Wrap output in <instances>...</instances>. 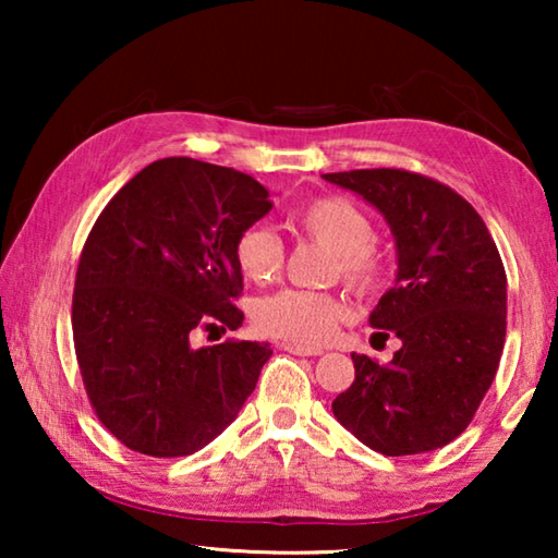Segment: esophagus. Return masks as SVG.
<instances>
[{"label":"esophagus","instance_id":"esophagus-1","mask_svg":"<svg viewBox=\"0 0 558 558\" xmlns=\"http://www.w3.org/2000/svg\"><path fill=\"white\" fill-rule=\"evenodd\" d=\"M282 349L290 354H298V356H319L325 352L323 347H305V344H295V342H286L282 344Z\"/></svg>","mask_w":558,"mask_h":558}]
</instances>
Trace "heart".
<instances>
[{"instance_id": "b5f03b06", "label": "heart", "mask_w": 558, "mask_h": 558, "mask_svg": "<svg viewBox=\"0 0 558 558\" xmlns=\"http://www.w3.org/2000/svg\"><path fill=\"white\" fill-rule=\"evenodd\" d=\"M295 223L337 253V270L349 286L362 292L381 286L384 263L372 248L376 239L374 226L352 202L323 196L302 206L295 214ZM233 258L245 280L268 286L280 276L282 245L266 226H251L235 239ZM344 313V302L329 292L280 290L258 302L256 325L266 335L290 339L295 344H319L335 332Z\"/></svg>"}]
</instances>
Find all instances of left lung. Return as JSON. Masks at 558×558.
Returning <instances> with one entry per match:
<instances>
[{
  "label": "left lung",
  "instance_id": "1",
  "mask_svg": "<svg viewBox=\"0 0 558 558\" xmlns=\"http://www.w3.org/2000/svg\"><path fill=\"white\" fill-rule=\"evenodd\" d=\"M372 204L396 243V282L369 325L401 339L389 364L352 354L354 381L335 418L384 456L448 446L497 374L507 332V276L480 214L450 186L405 169L323 174Z\"/></svg>",
  "mask_w": 558,
  "mask_h": 558
}]
</instances>
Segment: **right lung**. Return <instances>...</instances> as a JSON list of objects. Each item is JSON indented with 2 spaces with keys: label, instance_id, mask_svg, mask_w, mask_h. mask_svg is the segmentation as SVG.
<instances>
[{
  "label": "right lung",
  "instance_id": "add662e5",
  "mask_svg": "<svg viewBox=\"0 0 558 558\" xmlns=\"http://www.w3.org/2000/svg\"><path fill=\"white\" fill-rule=\"evenodd\" d=\"M231 167L167 157L112 196L83 245L73 342L98 418L122 446L192 456L231 426L258 384L268 342L192 344L196 329H239L235 239L272 202Z\"/></svg>",
  "mask_w": 558,
  "mask_h": 558
}]
</instances>
